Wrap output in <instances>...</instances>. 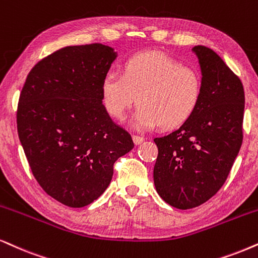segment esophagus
Returning a JSON list of instances; mask_svg holds the SVG:
<instances>
[{
	"mask_svg": "<svg viewBox=\"0 0 258 258\" xmlns=\"http://www.w3.org/2000/svg\"><path fill=\"white\" fill-rule=\"evenodd\" d=\"M132 139H133V142H135V144L136 145H139V144H142V143L143 142H144V140H145V138H144V137H140V136H133L132 137Z\"/></svg>",
	"mask_w": 258,
	"mask_h": 258,
	"instance_id": "34e87169",
	"label": "esophagus"
}]
</instances>
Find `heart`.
<instances>
[{
	"instance_id": "b5f03b06",
	"label": "heart",
	"mask_w": 258,
	"mask_h": 258,
	"mask_svg": "<svg viewBox=\"0 0 258 258\" xmlns=\"http://www.w3.org/2000/svg\"><path fill=\"white\" fill-rule=\"evenodd\" d=\"M201 96L200 73L158 51L128 57L121 75L107 74L101 83V100L109 115L123 120L138 102L133 123L143 128L182 126L193 116Z\"/></svg>"
}]
</instances>
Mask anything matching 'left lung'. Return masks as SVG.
Segmentation results:
<instances>
[{
	"label": "left lung",
	"mask_w": 258,
	"mask_h": 258,
	"mask_svg": "<svg viewBox=\"0 0 258 258\" xmlns=\"http://www.w3.org/2000/svg\"><path fill=\"white\" fill-rule=\"evenodd\" d=\"M202 96L187 122L155 138L153 181L163 200L178 210L205 204L223 187L243 143L242 81L211 48L195 46Z\"/></svg>",
	"instance_id": "obj_1"
}]
</instances>
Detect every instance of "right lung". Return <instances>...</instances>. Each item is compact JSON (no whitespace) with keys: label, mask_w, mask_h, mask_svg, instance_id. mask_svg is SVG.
I'll return each instance as SVG.
<instances>
[{"label":"right lung","mask_w":258,"mask_h":258,"mask_svg":"<svg viewBox=\"0 0 258 258\" xmlns=\"http://www.w3.org/2000/svg\"><path fill=\"white\" fill-rule=\"evenodd\" d=\"M115 57L102 44L63 47L34 65L21 90L16 123L28 164L45 193L65 206L96 200L114 163L135 146L101 100Z\"/></svg>","instance_id":"add662e5"}]
</instances>
